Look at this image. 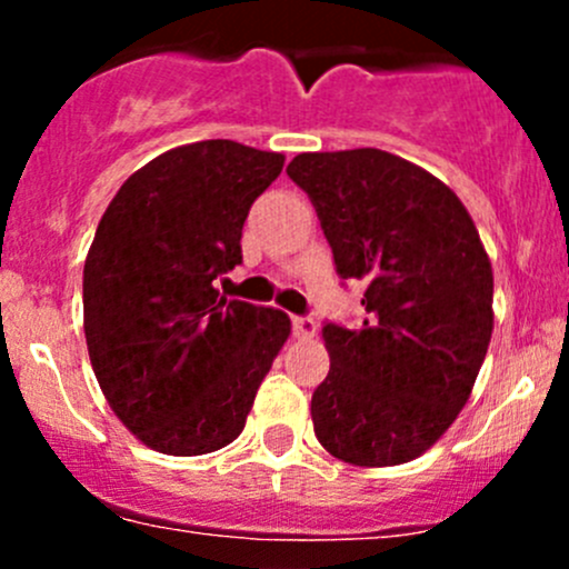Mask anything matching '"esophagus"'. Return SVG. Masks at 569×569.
I'll return each instance as SVG.
<instances>
[{"label": "esophagus", "mask_w": 569, "mask_h": 569, "mask_svg": "<svg viewBox=\"0 0 569 569\" xmlns=\"http://www.w3.org/2000/svg\"><path fill=\"white\" fill-rule=\"evenodd\" d=\"M291 327H295L297 338H311L317 332V321L308 317H291Z\"/></svg>", "instance_id": "34e87169"}]
</instances>
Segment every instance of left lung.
Here are the masks:
<instances>
[{
	"instance_id": "8db88e82",
	"label": "left lung",
	"mask_w": 569,
	"mask_h": 569,
	"mask_svg": "<svg viewBox=\"0 0 569 569\" xmlns=\"http://www.w3.org/2000/svg\"><path fill=\"white\" fill-rule=\"evenodd\" d=\"M306 189L343 280L363 283L358 330L321 327L330 375L313 391L319 443L341 462L421 457L455 423L492 336V267L462 200L380 148L300 153Z\"/></svg>"
}]
</instances>
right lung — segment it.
I'll return each instance as SVG.
<instances>
[{"label":"right lung","mask_w":569,"mask_h":569,"mask_svg":"<svg viewBox=\"0 0 569 569\" xmlns=\"http://www.w3.org/2000/svg\"><path fill=\"white\" fill-rule=\"evenodd\" d=\"M283 153L203 140L151 159L107 206L84 261L96 380L137 440L198 457L239 438L291 332L283 311L214 289L242 263L252 200Z\"/></svg>","instance_id":"obj_1"}]
</instances>
